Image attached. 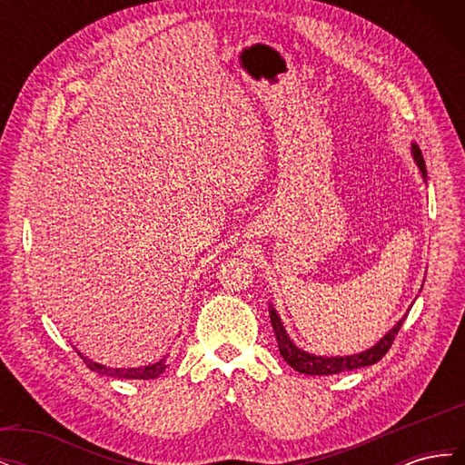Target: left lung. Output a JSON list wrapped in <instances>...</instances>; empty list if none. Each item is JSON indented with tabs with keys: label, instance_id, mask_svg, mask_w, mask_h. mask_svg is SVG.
<instances>
[{
	"label": "left lung",
	"instance_id": "obj_1",
	"mask_svg": "<svg viewBox=\"0 0 465 465\" xmlns=\"http://www.w3.org/2000/svg\"><path fill=\"white\" fill-rule=\"evenodd\" d=\"M413 157L420 168V173H423V176L427 174L425 171V161H423V154H420L419 147L413 145ZM270 318H272V326H273V331H275V337H277V345H279V351H281V357H283L287 361V364H291V367L294 371H299L302 374H316V376H323V374H337V372H345V371H357V369H362V367H371V364L378 362L380 359H382L393 340H396L398 331L401 330V323L405 318H401L396 326H393L382 340H380L372 349L369 351H362V353L359 355H349V357H314V355H308L304 353V351H301L297 345H292V341L289 340V335L283 328V323H281L279 316L275 314L273 308H270Z\"/></svg>",
	"mask_w": 465,
	"mask_h": 465
}]
</instances>
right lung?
I'll return each mask as SVG.
<instances>
[{
    "label": "right lung",
    "mask_w": 465,
    "mask_h": 465,
    "mask_svg": "<svg viewBox=\"0 0 465 465\" xmlns=\"http://www.w3.org/2000/svg\"><path fill=\"white\" fill-rule=\"evenodd\" d=\"M79 355H81V353H79ZM81 359L85 361V364H87V367H89L91 371H96V372L106 374V376H114V378L153 380V378L161 376V374L164 372V369H166L164 359H161L159 362H154V364H149V367H139V369H108V367H103V364H96V362H93V361L85 359L83 355H81Z\"/></svg>",
    "instance_id": "add662e5"
}]
</instances>
